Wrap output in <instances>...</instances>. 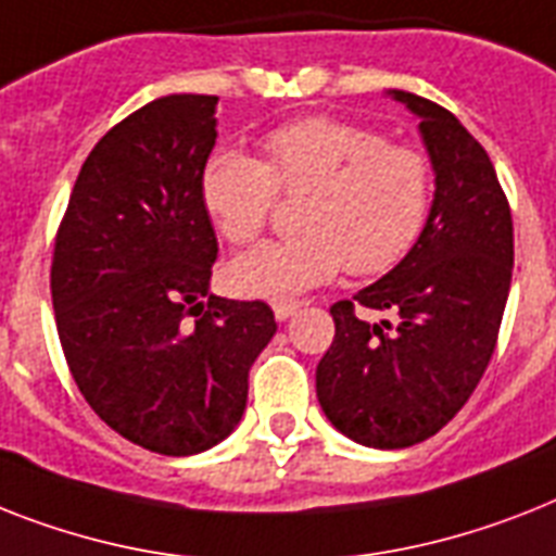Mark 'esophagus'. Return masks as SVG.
I'll use <instances>...</instances> for the list:
<instances>
[{"label":"esophagus","mask_w":556,"mask_h":556,"mask_svg":"<svg viewBox=\"0 0 556 556\" xmlns=\"http://www.w3.org/2000/svg\"><path fill=\"white\" fill-rule=\"evenodd\" d=\"M300 308L302 302H274V317H277L279 323H286V319H291Z\"/></svg>","instance_id":"1"}]
</instances>
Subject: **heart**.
Returning a JSON list of instances; mask_svg holds the SVG:
<instances>
[{
	"label": "heart",
	"instance_id": "b5f03b06",
	"mask_svg": "<svg viewBox=\"0 0 556 556\" xmlns=\"http://www.w3.org/2000/svg\"><path fill=\"white\" fill-rule=\"evenodd\" d=\"M265 162L237 148L207 156L200 200L233 245L260 237L277 188L305 193L300 237L237 256L225 279L239 296L291 300L331 282L342 268L386 274L417 245L434 207V165L426 153L391 146L382 134L340 119H300L263 139Z\"/></svg>",
	"mask_w": 556,
	"mask_h": 556
}]
</instances>
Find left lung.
Masks as SVG:
<instances>
[{
    "mask_svg": "<svg viewBox=\"0 0 556 556\" xmlns=\"http://www.w3.org/2000/svg\"><path fill=\"white\" fill-rule=\"evenodd\" d=\"M419 119L434 165V207L417 245L354 302L331 305L333 342L317 365L331 426L368 448H408L454 419L497 345L511 288V207L485 148L457 116L408 90H386ZM359 304L391 309L368 324Z\"/></svg>",
    "mask_w": 556,
    "mask_h": 556,
    "instance_id": "left-lung-1",
    "label": "left lung"
}]
</instances>
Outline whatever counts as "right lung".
<instances>
[{
	"label": "right lung",
	"instance_id": "1",
	"mask_svg": "<svg viewBox=\"0 0 556 556\" xmlns=\"http://www.w3.org/2000/svg\"><path fill=\"white\" fill-rule=\"evenodd\" d=\"M216 102L170 93L108 130L76 176L53 251L56 331L76 386L116 434L168 457L231 434L248 371L277 333L265 302L211 293L219 248L200 176Z\"/></svg>",
	"mask_w": 556,
	"mask_h": 556
}]
</instances>
